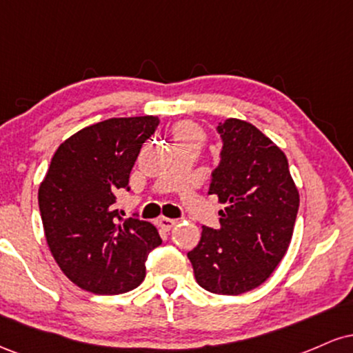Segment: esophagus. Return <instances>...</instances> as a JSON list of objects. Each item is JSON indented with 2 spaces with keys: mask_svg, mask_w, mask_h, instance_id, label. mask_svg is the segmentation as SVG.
I'll list each match as a JSON object with an SVG mask.
<instances>
[{
  "mask_svg": "<svg viewBox=\"0 0 353 353\" xmlns=\"http://www.w3.org/2000/svg\"><path fill=\"white\" fill-rule=\"evenodd\" d=\"M174 224H176V221H174V219H169V217L157 219V225H159L163 230H171Z\"/></svg>",
  "mask_w": 353,
  "mask_h": 353,
  "instance_id": "1",
  "label": "esophagus"
}]
</instances>
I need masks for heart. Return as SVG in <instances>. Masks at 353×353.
I'll list each match as a JSON object with an SVG mask.
<instances>
[{"label": "heart", "mask_w": 353, "mask_h": 353, "mask_svg": "<svg viewBox=\"0 0 353 353\" xmlns=\"http://www.w3.org/2000/svg\"><path fill=\"white\" fill-rule=\"evenodd\" d=\"M172 136L177 144L196 143L201 145L202 141H204V132H202V129L197 124L189 123V121H182V123H177L174 125Z\"/></svg>", "instance_id": "obj_1"}]
</instances>
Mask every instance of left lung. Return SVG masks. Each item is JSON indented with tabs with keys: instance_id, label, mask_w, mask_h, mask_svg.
<instances>
[{
	"instance_id": "8db88e82",
	"label": "left lung",
	"mask_w": 353,
	"mask_h": 353,
	"mask_svg": "<svg viewBox=\"0 0 353 353\" xmlns=\"http://www.w3.org/2000/svg\"><path fill=\"white\" fill-rule=\"evenodd\" d=\"M209 194L225 204L221 228H202L188 257L196 281L212 294L239 295L264 283L292 239L299 192L287 157L255 125L225 119Z\"/></svg>"
}]
</instances>
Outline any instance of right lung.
I'll list each match as a JSON object with an SVG mask.
<instances>
[{"mask_svg":"<svg viewBox=\"0 0 353 353\" xmlns=\"http://www.w3.org/2000/svg\"><path fill=\"white\" fill-rule=\"evenodd\" d=\"M159 117H112L88 125L59 145L38 201L48 245L66 277L98 295L136 289L145 261L161 245L151 222L124 219L117 194L129 190V174Z\"/></svg>","mask_w":353,"mask_h":353,"instance_id":"right-lung-1","label":"right lung"}]
</instances>
